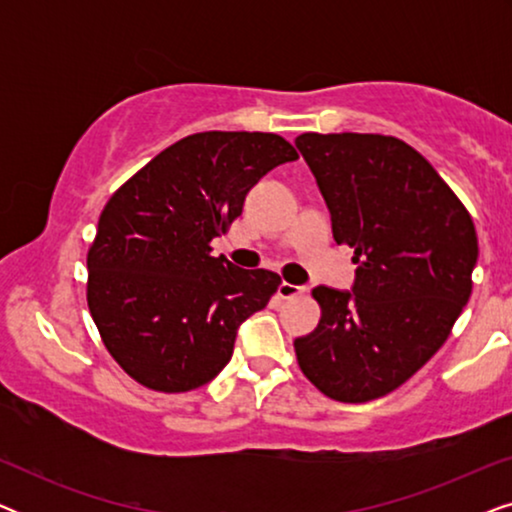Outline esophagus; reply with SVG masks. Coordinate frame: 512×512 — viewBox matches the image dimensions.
I'll return each mask as SVG.
<instances>
[{"instance_id":"esophagus-1","label":"esophagus","mask_w":512,"mask_h":512,"mask_svg":"<svg viewBox=\"0 0 512 512\" xmlns=\"http://www.w3.org/2000/svg\"><path fill=\"white\" fill-rule=\"evenodd\" d=\"M303 293H305L303 286H296V284H289V282L279 284V298H282V300L298 298V296H303Z\"/></svg>"}]
</instances>
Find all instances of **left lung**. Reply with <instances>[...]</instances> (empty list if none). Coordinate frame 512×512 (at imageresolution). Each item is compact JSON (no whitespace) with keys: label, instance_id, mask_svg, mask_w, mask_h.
I'll use <instances>...</instances> for the list:
<instances>
[{"label":"left lung","instance_id":"1","mask_svg":"<svg viewBox=\"0 0 512 512\" xmlns=\"http://www.w3.org/2000/svg\"><path fill=\"white\" fill-rule=\"evenodd\" d=\"M338 244L354 249V291L312 289L317 328L293 342L321 394L366 403L410 380L443 347L473 289L471 214L422 153L389 135L296 139Z\"/></svg>","mask_w":512,"mask_h":512}]
</instances>
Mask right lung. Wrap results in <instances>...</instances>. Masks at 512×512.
<instances>
[{"instance_id": "obj_1", "label": "right lung", "mask_w": 512, "mask_h": 512, "mask_svg": "<svg viewBox=\"0 0 512 512\" xmlns=\"http://www.w3.org/2000/svg\"><path fill=\"white\" fill-rule=\"evenodd\" d=\"M298 153L275 132H198L111 195L88 249V310L114 361L163 394L212 382L237 328L282 284L212 256L249 188Z\"/></svg>"}]
</instances>
